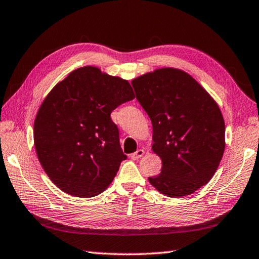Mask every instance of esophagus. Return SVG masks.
I'll use <instances>...</instances> for the list:
<instances>
[{
	"mask_svg": "<svg viewBox=\"0 0 259 259\" xmlns=\"http://www.w3.org/2000/svg\"><path fill=\"white\" fill-rule=\"evenodd\" d=\"M144 154H145V150L144 149H138L136 151V153H134V154H131V158H133L134 160H137V159H139V158H141V157L144 156Z\"/></svg>",
	"mask_w": 259,
	"mask_h": 259,
	"instance_id": "34e87169",
	"label": "esophagus"
}]
</instances>
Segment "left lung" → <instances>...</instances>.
I'll return each mask as SVG.
<instances>
[{"label":"left lung","mask_w":259,"mask_h":259,"mask_svg":"<svg viewBox=\"0 0 259 259\" xmlns=\"http://www.w3.org/2000/svg\"><path fill=\"white\" fill-rule=\"evenodd\" d=\"M131 84L151 120V149L163 164L149 183L169 197L194 193L212 179L224 156L226 128L219 106L181 69H156Z\"/></svg>","instance_id":"8db88e82"}]
</instances>
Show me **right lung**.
I'll use <instances>...</instances> for the list:
<instances>
[{
    "mask_svg": "<svg viewBox=\"0 0 259 259\" xmlns=\"http://www.w3.org/2000/svg\"><path fill=\"white\" fill-rule=\"evenodd\" d=\"M135 99L128 80L93 66L73 70L46 96L33 124L38 159L65 193L92 197L108 187L126 156L111 112Z\"/></svg>",
    "mask_w": 259,
    "mask_h": 259,
    "instance_id": "obj_1",
    "label": "right lung"
}]
</instances>
